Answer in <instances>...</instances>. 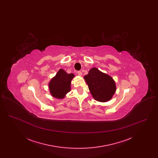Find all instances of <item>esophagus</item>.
Wrapping results in <instances>:
<instances>
[{
    "label": "esophagus",
    "instance_id": "esophagus-1",
    "mask_svg": "<svg viewBox=\"0 0 158 158\" xmlns=\"http://www.w3.org/2000/svg\"><path fill=\"white\" fill-rule=\"evenodd\" d=\"M77 75L79 76H81L82 75V73L81 72H80V71H79L78 72H77Z\"/></svg>",
    "mask_w": 158,
    "mask_h": 158
}]
</instances>
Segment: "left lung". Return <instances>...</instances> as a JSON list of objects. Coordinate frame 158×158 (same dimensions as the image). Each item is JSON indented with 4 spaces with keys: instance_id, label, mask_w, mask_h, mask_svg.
I'll return each instance as SVG.
<instances>
[{
    "instance_id": "left-lung-1",
    "label": "left lung",
    "mask_w": 158,
    "mask_h": 158,
    "mask_svg": "<svg viewBox=\"0 0 158 158\" xmlns=\"http://www.w3.org/2000/svg\"><path fill=\"white\" fill-rule=\"evenodd\" d=\"M92 97L98 102L110 101L117 90L116 84L111 76L92 68L83 77Z\"/></svg>"
}]
</instances>
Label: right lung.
Wrapping results in <instances>:
<instances>
[{
  "mask_svg": "<svg viewBox=\"0 0 158 158\" xmlns=\"http://www.w3.org/2000/svg\"><path fill=\"white\" fill-rule=\"evenodd\" d=\"M75 76L73 73H68L60 69L55 76L48 82L50 95L53 98L63 99L71 90V82Z\"/></svg>",
  "mask_w": 158,
  "mask_h": 158,
  "instance_id": "add662e5",
  "label": "right lung"
}]
</instances>
